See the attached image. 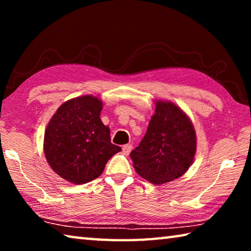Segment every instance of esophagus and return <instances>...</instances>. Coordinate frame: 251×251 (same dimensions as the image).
I'll return each instance as SVG.
<instances>
[{
    "instance_id": "obj_1",
    "label": "esophagus",
    "mask_w": 251,
    "mask_h": 251,
    "mask_svg": "<svg viewBox=\"0 0 251 251\" xmlns=\"http://www.w3.org/2000/svg\"><path fill=\"white\" fill-rule=\"evenodd\" d=\"M131 148H133V146H131L130 144H126V145L123 146V152H124L125 155H128L131 151Z\"/></svg>"
}]
</instances>
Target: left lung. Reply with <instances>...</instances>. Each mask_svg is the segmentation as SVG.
Returning <instances> with one entry per match:
<instances>
[{"instance_id": "obj_1", "label": "left lung", "mask_w": 251, "mask_h": 251, "mask_svg": "<svg viewBox=\"0 0 251 251\" xmlns=\"http://www.w3.org/2000/svg\"><path fill=\"white\" fill-rule=\"evenodd\" d=\"M195 152L196 133L188 116L172 101L158 100L146 134L130 158L138 175L160 185L184 175Z\"/></svg>"}]
</instances>
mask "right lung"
Masks as SVG:
<instances>
[{
	"instance_id": "add662e5",
	"label": "right lung",
	"mask_w": 251,
	"mask_h": 251,
	"mask_svg": "<svg viewBox=\"0 0 251 251\" xmlns=\"http://www.w3.org/2000/svg\"><path fill=\"white\" fill-rule=\"evenodd\" d=\"M101 109L103 103L95 96L76 97L59 106L46 127V160L67 181L79 185L100 177L110 157L122 151L110 143Z\"/></svg>"
}]
</instances>
